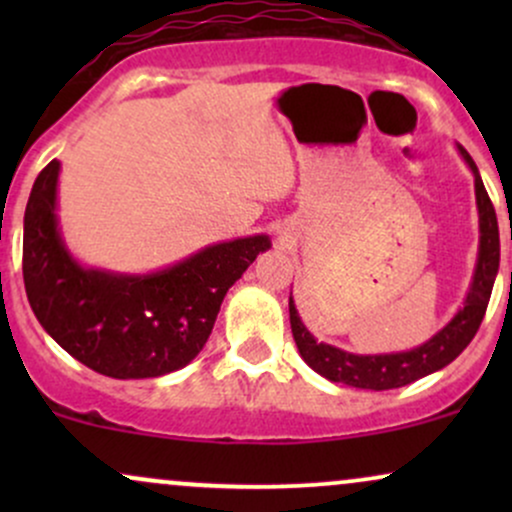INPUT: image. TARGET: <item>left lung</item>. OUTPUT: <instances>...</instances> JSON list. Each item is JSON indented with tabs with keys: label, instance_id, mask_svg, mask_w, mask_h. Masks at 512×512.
Masks as SVG:
<instances>
[{
	"label": "left lung",
	"instance_id": "1",
	"mask_svg": "<svg viewBox=\"0 0 512 512\" xmlns=\"http://www.w3.org/2000/svg\"><path fill=\"white\" fill-rule=\"evenodd\" d=\"M455 146L474 175V197H477L479 211L477 264H474L472 284H469L462 308L450 317L448 325L440 327L431 339L414 346V349L390 351V354H351V351L339 349V346L317 342L313 334L308 332V327L303 325L293 296H289L291 332L293 339H296L298 354L322 378L332 380V383L358 387V390H395V387H404L448 366L467 349V344L477 334L481 320H484L486 305H489L493 281H496L498 274L501 240H498L496 211H493L491 199L486 195L477 163L472 161L464 146Z\"/></svg>",
	"mask_w": 512,
	"mask_h": 512
}]
</instances>
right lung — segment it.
<instances>
[{"label": "right lung", "instance_id": "1", "mask_svg": "<svg viewBox=\"0 0 512 512\" xmlns=\"http://www.w3.org/2000/svg\"><path fill=\"white\" fill-rule=\"evenodd\" d=\"M60 170L57 158L40 170L23 216V284L43 330L108 378L185 368L207 344L228 289L272 240L264 233L223 240L149 274L88 267L62 238Z\"/></svg>", "mask_w": 512, "mask_h": 512}]
</instances>
